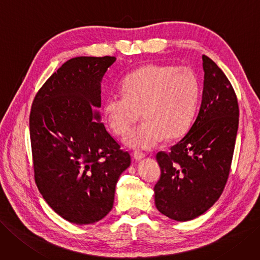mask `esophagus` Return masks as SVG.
Returning <instances> with one entry per match:
<instances>
[{
	"label": "esophagus",
	"instance_id": "1",
	"mask_svg": "<svg viewBox=\"0 0 260 260\" xmlns=\"http://www.w3.org/2000/svg\"><path fill=\"white\" fill-rule=\"evenodd\" d=\"M133 156H134V158H135L136 160H140V159H142V158H145L146 154H145V153H142V152L135 151V152L133 153Z\"/></svg>",
	"mask_w": 260,
	"mask_h": 260
}]
</instances>
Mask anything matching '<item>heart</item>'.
<instances>
[{"label":"heart","instance_id":"heart-1","mask_svg":"<svg viewBox=\"0 0 260 260\" xmlns=\"http://www.w3.org/2000/svg\"><path fill=\"white\" fill-rule=\"evenodd\" d=\"M123 93L111 94L104 117L111 132L124 136L142 114L146 121L125 137L132 148L150 149L164 137L176 139L188 129L195 115L200 84L188 67L151 64L129 74Z\"/></svg>","mask_w":260,"mask_h":260}]
</instances>
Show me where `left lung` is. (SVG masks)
<instances>
[{
    "mask_svg": "<svg viewBox=\"0 0 260 260\" xmlns=\"http://www.w3.org/2000/svg\"><path fill=\"white\" fill-rule=\"evenodd\" d=\"M203 100L186 135L169 152H158L160 178L154 186L161 214L185 222L204 214L222 195L229 176L239 125V105L232 83L203 55Z\"/></svg>",
    "mask_w": 260,
    "mask_h": 260,
    "instance_id": "8db88e82",
    "label": "left lung"
}]
</instances>
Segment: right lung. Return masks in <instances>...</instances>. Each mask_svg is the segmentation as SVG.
<instances>
[{
  "label": "right lung",
  "mask_w": 260,
  "mask_h": 260,
  "mask_svg": "<svg viewBox=\"0 0 260 260\" xmlns=\"http://www.w3.org/2000/svg\"><path fill=\"white\" fill-rule=\"evenodd\" d=\"M114 56H77L36 93L30 113L35 183L46 203L77 225L99 222L113 207L131 155L106 131L101 81Z\"/></svg>",
  "instance_id": "obj_1"
}]
</instances>
